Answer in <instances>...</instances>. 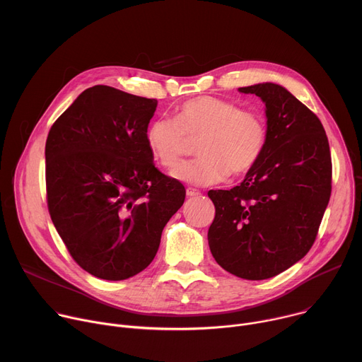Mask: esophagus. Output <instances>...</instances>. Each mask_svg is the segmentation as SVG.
Listing matches in <instances>:
<instances>
[{
  "label": "esophagus",
  "instance_id": "esophagus-1",
  "mask_svg": "<svg viewBox=\"0 0 362 362\" xmlns=\"http://www.w3.org/2000/svg\"><path fill=\"white\" fill-rule=\"evenodd\" d=\"M186 194H187L189 197H193V196H199L200 192H199L197 189H194V187H187V189H186Z\"/></svg>",
  "mask_w": 362,
  "mask_h": 362
}]
</instances>
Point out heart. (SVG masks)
Masks as SVG:
<instances>
[{"mask_svg":"<svg viewBox=\"0 0 362 362\" xmlns=\"http://www.w3.org/2000/svg\"><path fill=\"white\" fill-rule=\"evenodd\" d=\"M198 140L196 161L172 172L180 182L208 186L228 175L239 176L261 160L268 143V122L257 110L240 109L236 103L215 95H199L177 107L172 119L153 120L146 143L153 159L173 169L188 148Z\"/></svg>","mask_w":362,"mask_h":362,"instance_id":"1","label":"heart"}]
</instances>
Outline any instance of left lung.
<instances>
[{
    "mask_svg": "<svg viewBox=\"0 0 362 362\" xmlns=\"http://www.w3.org/2000/svg\"><path fill=\"white\" fill-rule=\"evenodd\" d=\"M267 106L268 143L257 165L230 190H209L215 261L249 281L272 278L313 247L328 206L332 162L315 113L274 83L240 87Z\"/></svg>",
    "mask_w": 362,
    "mask_h": 362,
    "instance_id": "left-lung-1",
    "label": "left lung"
}]
</instances>
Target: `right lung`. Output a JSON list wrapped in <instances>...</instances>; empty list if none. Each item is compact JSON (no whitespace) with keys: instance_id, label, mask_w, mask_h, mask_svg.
I'll list each match as a JSON object with an SVG mask.
<instances>
[{"instance_id":"obj_1","label":"right lung","mask_w":362,"mask_h":362,"mask_svg":"<svg viewBox=\"0 0 362 362\" xmlns=\"http://www.w3.org/2000/svg\"><path fill=\"white\" fill-rule=\"evenodd\" d=\"M158 100L109 86L84 90L45 141L47 206L84 271L123 281L156 256L185 186L154 168L146 130Z\"/></svg>"}]
</instances>
